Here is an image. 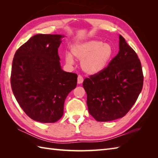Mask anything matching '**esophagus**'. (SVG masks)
<instances>
[{"mask_svg":"<svg viewBox=\"0 0 158 158\" xmlns=\"http://www.w3.org/2000/svg\"><path fill=\"white\" fill-rule=\"evenodd\" d=\"M83 81V77L81 75H78V77H77V83L78 84H81Z\"/></svg>","mask_w":158,"mask_h":158,"instance_id":"34e87169","label":"esophagus"}]
</instances>
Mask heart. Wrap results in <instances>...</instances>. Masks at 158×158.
Wrapping results in <instances>:
<instances>
[{
  "label": "heart",
  "instance_id": "b5f03b06",
  "mask_svg": "<svg viewBox=\"0 0 158 158\" xmlns=\"http://www.w3.org/2000/svg\"><path fill=\"white\" fill-rule=\"evenodd\" d=\"M70 50L75 58L81 60L82 70L88 75H95L102 71L113 53L111 45L96 39L77 43L71 47ZM65 59L69 64L74 62L70 53H66Z\"/></svg>",
  "mask_w": 158,
  "mask_h": 158
}]
</instances>
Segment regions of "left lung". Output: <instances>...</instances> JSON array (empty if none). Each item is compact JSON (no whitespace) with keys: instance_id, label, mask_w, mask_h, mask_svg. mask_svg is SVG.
Returning a JSON list of instances; mask_svg holds the SVG:
<instances>
[{"instance_id":"left-lung-1","label":"left lung","mask_w":158,"mask_h":158,"mask_svg":"<svg viewBox=\"0 0 158 158\" xmlns=\"http://www.w3.org/2000/svg\"><path fill=\"white\" fill-rule=\"evenodd\" d=\"M143 73L136 53L119 35V51L102 71L83 81L90 115L98 122L125 116L143 89Z\"/></svg>"}]
</instances>
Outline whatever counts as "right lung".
<instances>
[{"instance_id": "right-lung-1", "label": "right lung", "mask_w": 158, "mask_h": 158, "mask_svg": "<svg viewBox=\"0 0 158 158\" xmlns=\"http://www.w3.org/2000/svg\"><path fill=\"white\" fill-rule=\"evenodd\" d=\"M63 36H33L13 60V93L26 115L36 122L54 123L61 118L66 96L77 86V74L64 71L60 64L58 50Z\"/></svg>"}]
</instances>
